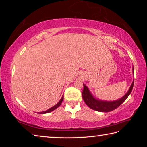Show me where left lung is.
<instances>
[{
	"instance_id": "8db88e82",
	"label": "left lung",
	"mask_w": 147,
	"mask_h": 147,
	"mask_svg": "<svg viewBox=\"0 0 147 147\" xmlns=\"http://www.w3.org/2000/svg\"><path fill=\"white\" fill-rule=\"evenodd\" d=\"M132 71L134 73V67L132 68ZM134 86V80L132 84L130 86L128 91L123 97L117 100L113 101H106L99 100L98 98H96L92 94V93L89 91V88L85 84H84V90L82 92V98L85 103L88 105L89 108L94 110L100 111V112H109V111H113L123 104L126 99L130 95L131 91H132Z\"/></svg>"
}]
</instances>
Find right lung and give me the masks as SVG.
<instances>
[{
  "label": "right lung",
  "mask_w": 147,
  "mask_h": 147,
  "mask_svg": "<svg viewBox=\"0 0 147 147\" xmlns=\"http://www.w3.org/2000/svg\"><path fill=\"white\" fill-rule=\"evenodd\" d=\"M63 96H62L61 98L60 99V100H59L58 103H57L55 106H54L53 107H51V108H49L47 109V110L46 111H41V112H38V113H40V114H44V113H50L51 112V111H54V109H56L57 108H58V107L61 105L62 102H63Z\"/></svg>",
  "instance_id": "add662e5"
}]
</instances>
